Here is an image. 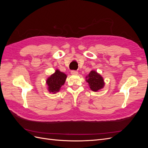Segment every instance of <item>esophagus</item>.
<instances>
[{
    "instance_id": "esophagus-1",
    "label": "esophagus",
    "mask_w": 148,
    "mask_h": 148,
    "mask_svg": "<svg viewBox=\"0 0 148 148\" xmlns=\"http://www.w3.org/2000/svg\"><path fill=\"white\" fill-rule=\"evenodd\" d=\"M71 73L72 75H78V72L77 71H75V70H71Z\"/></svg>"
}]
</instances>
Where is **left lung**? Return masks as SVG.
Segmentation results:
<instances>
[{
    "instance_id": "1",
    "label": "left lung",
    "mask_w": 148,
    "mask_h": 148,
    "mask_svg": "<svg viewBox=\"0 0 148 148\" xmlns=\"http://www.w3.org/2000/svg\"><path fill=\"white\" fill-rule=\"evenodd\" d=\"M86 81L92 91L97 92L104 87V80L102 76L95 70H91L86 77Z\"/></svg>"
}]
</instances>
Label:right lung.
Here are the masks:
<instances>
[{"label": "right lung", "instance_id": "right-lung-1", "mask_svg": "<svg viewBox=\"0 0 148 148\" xmlns=\"http://www.w3.org/2000/svg\"><path fill=\"white\" fill-rule=\"evenodd\" d=\"M66 77V74L62 72L59 69H57L55 73L52 74L46 79L48 91L53 94L59 92L62 86L64 84Z\"/></svg>", "mask_w": 148, "mask_h": 148}]
</instances>
